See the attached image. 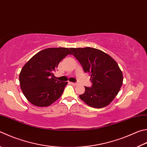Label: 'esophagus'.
Here are the masks:
<instances>
[{
    "label": "esophagus",
    "mask_w": 147,
    "mask_h": 147,
    "mask_svg": "<svg viewBox=\"0 0 147 147\" xmlns=\"http://www.w3.org/2000/svg\"><path fill=\"white\" fill-rule=\"evenodd\" d=\"M71 84L73 85H74V86H76V85H77V83H73V82H71Z\"/></svg>",
    "instance_id": "obj_1"
}]
</instances>
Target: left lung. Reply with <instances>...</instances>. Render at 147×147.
Segmentation results:
<instances>
[{
	"label": "left lung",
	"instance_id": "1",
	"mask_svg": "<svg viewBox=\"0 0 147 147\" xmlns=\"http://www.w3.org/2000/svg\"><path fill=\"white\" fill-rule=\"evenodd\" d=\"M83 67L90 75L91 87H85L80 99L91 107L103 108L111 103L123 84V74L117 62L110 55L92 47L70 48Z\"/></svg>",
	"mask_w": 147,
	"mask_h": 147
}]
</instances>
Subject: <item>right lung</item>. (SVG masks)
<instances>
[{"label": "right lung", "mask_w": 147, "mask_h": 147, "mask_svg": "<svg viewBox=\"0 0 147 147\" xmlns=\"http://www.w3.org/2000/svg\"><path fill=\"white\" fill-rule=\"evenodd\" d=\"M71 53L68 48H47L34 55L24 65L19 75L21 90L31 104L36 107L51 105L62 96L67 82L55 79L60 61Z\"/></svg>", "instance_id": "obj_1"}]
</instances>
